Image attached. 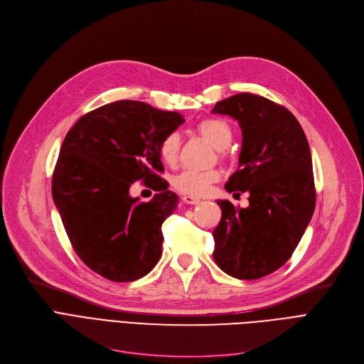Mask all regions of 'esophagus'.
Instances as JSON below:
<instances>
[{
    "label": "esophagus",
    "mask_w": 364,
    "mask_h": 364,
    "mask_svg": "<svg viewBox=\"0 0 364 364\" xmlns=\"http://www.w3.org/2000/svg\"><path fill=\"white\" fill-rule=\"evenodd\" d=\"M183 200H184L186 203H188V205H198V203L200 202V199H199V198H195V196H184Z\"/></svg>",
    "instance_id": "34e87169"
}]
</instances>
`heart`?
I'll return each mask as SVG.
<instances>
[{
	"mask_svg": "<svg viewBox=\"0 0 364 364\" xmlns=\"http://www.w3.org/2000/svg\"><path fill=\"white\" fill-rule=\"evenodd\" d=\"M196 131L200 136L211 143L223 155V150L232 143L233 132L232 127L225 121L218 118H206L196 125ZM181 139L177 132H169L162 139L159 144V156L168 164L174 165L178 159ZM220 171L208 169V171H196V169H184L180 174L174 177V186L181 193L190 196L205 195L213 183L220 180Z\"/></svg>",
	"mask_w": 364,
	"mask_h": 364,
	"instance_id": "obj_1",
	"label": "heart"
}]
</instances>
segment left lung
<instances>
[{
    "label": "left lung",
    "instance_id": "8db88e82",
    "mask_svg": "<svg viewBox=\"0 0 364 364\" xmlns=\"http://www.w3.org/2000/svg\"><path fill=\"white\" fill-rule=\"evenodd\" d=\"M213 113L228 114L242 128L239 169L225 188L250 193L247 208L217 200L221 220L213 233V255L228 276L261 279L291 258L313 217L310 146L294 114L261 95H232L218 102Z\"/></svg>",
    "mask_w": 364,
    "mask_h": 364
}]
</instances>
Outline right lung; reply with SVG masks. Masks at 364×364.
<instances>
[{
	"instance_id": "1",
	"label": "right lung",
	"mask_w": 364,
	"mask_h": 364,
	"mask_svg": "<svg viewBox=\"0 0 364 364\" xmlns=\"http://www.w3.org/2000/svg\"><path fill=\"white\" fill-rule=\"evenodd\" d=\"M184 118L136 100L94 109L66 134L51 192L75 252L112 282H134L162 255V223L178 196L159 177V144ZM143 179L157 192L149 203L129 196Z\"/></svg>"
}]
</instances>
